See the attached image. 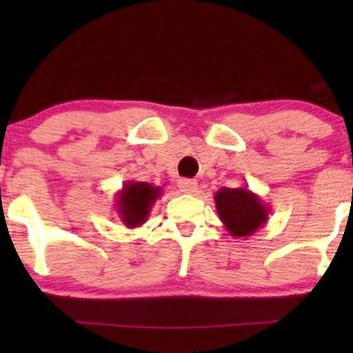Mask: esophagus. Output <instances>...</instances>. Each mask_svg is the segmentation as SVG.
<instances>
[{
    "instance_id": "esophagus-1",
    "label": "esophagus",
    "mask_w": 353,
    "mask_h": 353,
    "mask_svg": "<svg viewBox=\"0 0 353 353\" xmlns=\"http://www.w3.org/2000/svg\"><path fill=\"white\" fill-rule=\"evenodd\" d=\"M178 188H180V191L185 192V194H194L197 191V181L190 180V178H181V180L178 181Z\"/></svg>"
}]
</instances>
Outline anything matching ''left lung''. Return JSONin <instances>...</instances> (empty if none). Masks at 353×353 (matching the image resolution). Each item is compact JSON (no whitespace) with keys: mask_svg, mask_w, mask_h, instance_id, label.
<instances>
[{"mask_svg":"<svg viewBox=\"0 0 353 353\" xmlns=\"http://www.w3.org/2000/svg\"><path fill=\"white\" fill-rule=\"evenodd\" d=\"M215 207L231 236L248 238L268 221L270 207L248 188H221L215 192Z\"/></svg>","mask_w":353,"mask_h":353,"instance_id":"left-lung-1","label":"left lung"}]
</instances>
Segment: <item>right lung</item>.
Wrapping results in <instances>:
<instances>
[{"mask_svg":"<svg viewBox=\"0 0 353 353\" xmlns=\"http://www.w3.org/2000/svg\"><path fill=\"white\" fill-rule=\"evenodd\" d=\"M162 196V188L146 181H127L115 192V209L120 220L128 228H138L146 223L152 205Z\"/></svg>","mask_w":353,"mask_h":353,"instance_id":"obj_1","label":"right lung"}]
</instances>
